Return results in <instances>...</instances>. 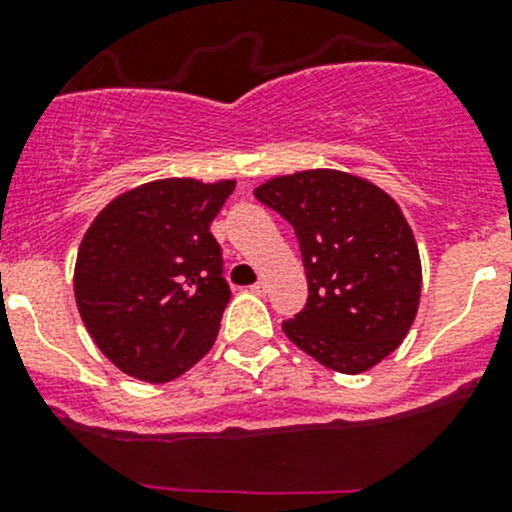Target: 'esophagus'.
<instances>
[{
    "mask_svg": "<svg viewBox=\"0 0 512 512\" xmlns=\"http://www.w3.org/2000/svg\"><path fill=\"white\" fill-rule=\"evenodd\" d=\"M250 289H252V292H255V294H260V297H265V294H267V282H265V280L255 282V285H252Z\"/></svg>",
    "mask_w": 512,
    "mask_h": 512,
    "instance_id": "1",
    "label": "esophagus"
}]
</instances>
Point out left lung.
Here are the masks:
<instances>
[{"instance_id":"1","label":"left lung","mask_w":512,"mask_h":512,"mask_svg":"<svg viewBox=\"0 0 512 512\" xmlns=\"http://www.w3.org/2000/svg\"><path fill=\"white\" fill-rule=\"evenodd\" d=\"M297 235L307 304L282 322L289 342L342 374L386 359L411 329L421 260L399 205L339 170H304L255 190Z\"/></svg>"}]
</instances>
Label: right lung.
<instances>
[{
	"label": "right lung",
	"instance_id": "right-lung-1",
	"mask_svg": "<svg viewBox=\"0 0 512 512\" xmlns=\"http://www.w3.org/2000/svg\"><path fill=\"white\" fill-rule=\"evenodd\" d=\"M232 190L235 180L146 183L108 203L81 240V319L128 376L178 379L215 344L232 292L210 223Z\"/></svg>",
	"mask_w": 512,
	"mask_h": 512
}]
</instances>
